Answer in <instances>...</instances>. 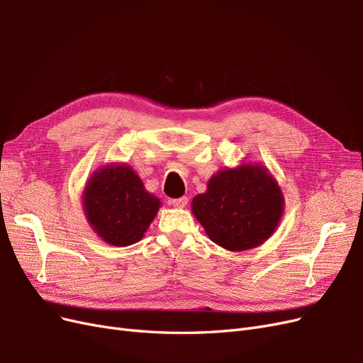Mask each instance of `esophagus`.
<instances>
[{
    "mask_svg": "<svg viewBox=\"0 0 363 363\" xmlns=\"http://www.w3.org/2000/svg\"><path fill=\"white\" fill-rule=\"evenodd\" d=\"M169 203H171L174 207L182 208V207H184L186 204H188V196H180V199H174V200H171Z\"/></svg>",
    "mask_w": 363,
    "mask_h": 363,
    "instance_id": "esophagus-1",
    "label": "esophagus"
}]
</instances>
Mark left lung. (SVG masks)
Returning <instances> with one entry per match:
<instances>
[{
  "instance_id": "obj_1",
  "label": "left lung",
  "mask_w": 363,
  "mask_h": 363,
  "mask_svg": "<svg viewBox=\"0 0 363 363\" xmlns=\"http://www.w3.org/2000/svg\"><path fill=\"white\" fill-rule=\"evenodd\" d=\"M192 212L215 244L244 251L274 233L283 213V195L265 168L242 164L213 175L207 191L192 200Z\"/></svg>"
}]
</instances>
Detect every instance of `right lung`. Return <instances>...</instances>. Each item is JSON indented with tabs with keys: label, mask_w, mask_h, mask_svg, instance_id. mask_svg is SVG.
<instances>
[{
	"label": "right lung",
	"mask_w": 363,
	"mask_h": 363,
	"mask_svg": "<svg viewBox=\"0 0 363 363\" xmlns=\"http://www.w3.org/2000/svg\"><path fill=\"white\" fill-rule=\"evenodd\" d=\"M83 203L96 235L115 247L136 244L160 207L157 196L148 194L125 164H108L95 172L86 184Z\"/></svg>",
	"instance_id": "add662e5"
}]
</instances>
